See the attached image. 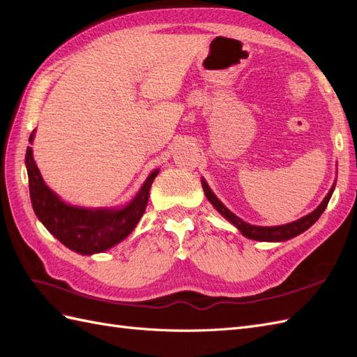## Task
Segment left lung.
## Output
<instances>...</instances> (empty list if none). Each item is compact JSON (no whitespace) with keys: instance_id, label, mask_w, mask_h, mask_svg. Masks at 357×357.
I'll return each mask as SVG.
<instances>
[{"instance_id":"obj_1","label":"left lung","mask_w":357,"mask_h":357,"mask_svg":"<svg viewBox=\"0 0 357 357\" xmlns=\"http://www.w3.org/2000/svg\"><path fill=\"white\" fill-rule=\"evenodd\" d=\"M202 188H204V192H205V197L208 198V201L214 205V208L218 210L223 218L228 219L232 225H235L236 228H238L241 231V234L244 236H247V238H252V240H257V241H286V240H290L294 238V236L302 234L304 231H307L310 226L314 225L317 222V219L321 215V213L325 211V208L328 207V202L332 197V192L335 189V186H332V189L329 190V193L326 195V198L323 199V202L319 205V207L310 213L308 215H305V218H302L296 222H291V223H287V225H283V226H253V225H248L245 222H243L240 218H236V215L234 213H231L228 208L225 207V205L218 199V197L214 195V193L211 192V189L208 188L207 183H205L202 180Z\"/></svg>"}]
</instances>
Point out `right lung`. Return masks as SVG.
<instances>
[{
  "label": "right lung",
  "mask_w": 357,
  "mask_h": 357,
  "mask_svg": "<svg viewBox=\"0 0 357 357\" xmlns=\"http://www.w3.org/2000/svg\"><path fill=\"white\" fill-rule=\"evenodd\" d=\"M32 138L34 131L31 132L29 142ZM25 164L29 178V197L37 218L63 245L82 255L109 250L134 231L146 210L150 186L159 172L156 169L149 176L138 195L125 208L86 210L62 202L46 186L32 158L31 147L26 149Z\"/></svg>",
  "instance_id": "obj_1"
}]
</instances>
